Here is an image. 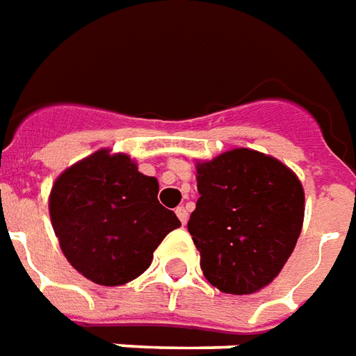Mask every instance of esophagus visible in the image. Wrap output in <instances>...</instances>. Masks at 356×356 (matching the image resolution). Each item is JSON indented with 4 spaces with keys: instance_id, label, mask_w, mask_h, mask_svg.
Listing matches in <instances>:
<instances>
[{
    "instance_id": "34e87169",
    "label": "esophagus",
    "mask_w": 356,
    "mask_h": 356,
    "mask_svg": "<svg viewBox=\"0 0 356 356\" xmlns=\"http://www.w3.org/2000/svg\"><path fill=\"white\" fill-rule=\"evenodd\" d=\"M175 213H177V218H179V220H181V223L185 225L186 220H188V212H186L185 206H179L177 210H175Z\"/></svg>"
}]
</instances>
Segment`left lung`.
<instances>
[{
	"label": "left lung",
	"mask_w": 356,
	"mask_h": 356,
	"mask_svg": "<svg viewBox=\"0 0 356 356\" xmlns=\"http://www.w3.org/2000/svg\"><path fill=\"white\" fill-rule=\"evenodd\" d=\"M200 198L186 223L206 280L250 295L272 282L297 245L305 191L282 161L237 148L196 165Z\"/></svg>",
	"instance_id": "1"
}]
</instances>
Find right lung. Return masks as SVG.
Returning a JSON list of instances; mask_svg holds the SVG:
<instances>
[{
	"label": "right lung",
	"instance_id": "1",
	"mask_svg": "<svg viewBox=\"0 0 356 356\" xmlns=\"http://www.w3.org/2000/svg\"><path fill=\"white\" fill-rule=\"evenodd\" d=\"M158 179L125 154L98 150L57 177L49 195L51 225L76 272L98 285L133 282L177 216L158 202Z\"/></svg>",
	"mask_w": 356,
	"mask_h": 356
}]
</instances>
